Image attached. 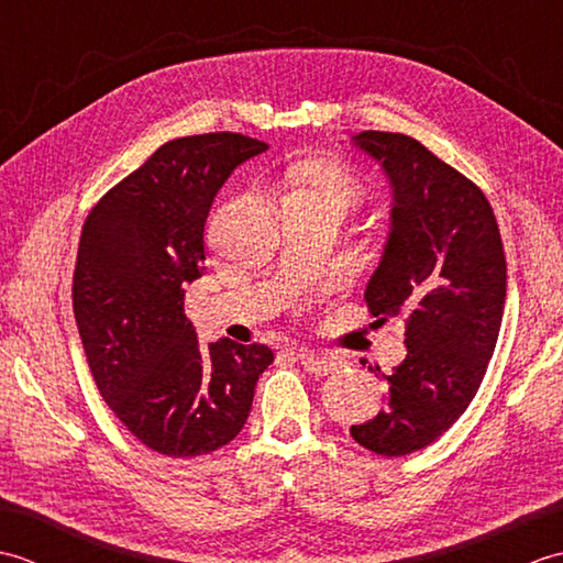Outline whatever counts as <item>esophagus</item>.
Returning <instances> with one entry per match:
<instances>
[{
	"label": "esophagus",
	"mask_w": 563,
	"mask_h": 563,
	"mask_svg": "<svg viewBox=\"0 0 563 563\" xmlns=\"http://www.w3.org/2000/svg\"><path fill=\"white\" fill-rule=\"evenodd\" d=\"M292 355L302 363V367L307 369L309 375H329L331 369H336V365H339V361L333 355L317 353V351H309V349H295Z\"/></svg>",
	"instance_id": "34e87169"
}]
</instances>
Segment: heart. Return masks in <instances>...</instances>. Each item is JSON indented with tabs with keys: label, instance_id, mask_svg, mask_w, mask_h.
I'll list each match as a JSON object with an SVG mask.
<instances>
[{
	"label": "heart",
	"instance_id": "b5f03b06",
	"mask_svg": "<svg viewBox=\"0 0 563 563\" xmlns=\"http://www.w3.org/2000/svg\"><path fill=\"white\" fill-rule=\"evenodd\" d=\"M290 198H312V200H336L345 208L355 206L363 198V186L349 166L333 159H319L300 164L290 178Z\"/></svg>",
	"mask_w": 563,
	"mask_h": 563
}]
</instances>
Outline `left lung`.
Segmentation results:
<instances>
[{
  "mask_svg": "<svg viewBox=\"0 0 563 563\" xmlns=\"http://www.w3.org/2000/svg\"><path fill=\"white\" fill-rule=\"evenodd\" d=\"M353 145L391 184V232L365 302L382 321L406 319V357L389 375L377 365L387 406L351 435L401 457L445 433L479 389L504 319L506 254L482 188L421 142L365 130Z\"/></svg>",
  "mask_w": 563,
  "mask_h": 563,
  "instance_id": "obj_1",
  "label": "left lung"
}]
</instances>
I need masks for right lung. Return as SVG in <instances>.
<instances>
[{
  "instance_id": "right-lung-1",
  "label": "right lung",
  "mask_w": 563,
  "mask_h": 563,
  "mask_svg": "<svg viewBox=\"0 0 563 563\" xmlns=\"http://www.w3.org/2000/svg\"><path fill=\"white\" fill-rule=\"evenodd\" d=\"M266 147L239 133L166 142L81 227L71 307L93 382L130 433L166 457L234 440L273 363L263 343H198L184 312V285L202 275L212 200Z\"/></svg>"
}]
</instances>
